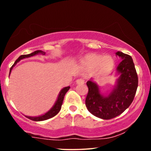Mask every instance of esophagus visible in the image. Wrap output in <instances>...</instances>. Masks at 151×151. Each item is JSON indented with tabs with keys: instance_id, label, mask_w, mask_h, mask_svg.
<instances>
[{
	"instance_id": "34e87169",
	"label": "esophagus",
	"mask_w": 151,
	"mask_h": 151,
	"mask_svg": "<svg viewBox=\"0 0 151 151\" xmlns=\"http://www.w3.org/2000/svg\"><path fill=\"white\" fill-rule=\"evenodd\" d=\"M84 82L85 80L83 79H77V81H76L77 84H82V83H84Z\"/></svg>"
}]
</instances>
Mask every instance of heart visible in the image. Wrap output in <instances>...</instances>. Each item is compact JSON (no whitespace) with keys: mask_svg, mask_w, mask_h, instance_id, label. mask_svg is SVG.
<instances>
[{"mask_svg":"<svg viewBox=\"0 0 151 151\" xmlns=\"http://www.w3.org/2000/svg\"><path fill=\"white\" fill-rule=\"evenodd\" d=\"M82 64L88 68H95L101 73L110 71L114 66V60L111 57L97 54H90L82 60Z\"/></svg>","mask_w":151,"mask_h":151,"instance_id":"obj_1","label":"heart"}]
</instances>
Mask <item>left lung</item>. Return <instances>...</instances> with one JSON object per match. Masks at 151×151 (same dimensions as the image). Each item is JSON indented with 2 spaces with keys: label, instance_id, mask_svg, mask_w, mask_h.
Wrapping results in <instances>:
<instances>
[{
  "label": "left lung",
  "instance_id": "1",
  "mask_svg": "<svg viewBox=\"0 0 151 151\" xmlns=\"http://www.w3.org/2000/svg\"><path fill=\"white\" fill-rule=\"evenodd\" d=\"M116 54L122 59L116 68L120 77L109 94H100L98 85L91 80L86 83L88 93L86 106L93 115L104 120L115 118L126 110L134 100L138 87V77L132 57L121 51Z\"/></svg>",
  "mask_w": 151,
  "mask_h": 151
}]
</instances>
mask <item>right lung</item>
Segmentation results:
<instances>
[{
	"mask_svg": "<svg viewBox=\"0 0 151 151\" xmlns=\"http://www.w3.org/2000/svg\"><path fill=\"white\" fill-rule=\"evenodd\" d=\"M38 53H42V54L45 55V52H44V51H41V50H37V51H34V52H33V53H29V54L22 55V56H20L17 59V60L15 61L14 65L11 67L10 70H9V74H10V72H11V71H12V69L13 68V67H14L15 65L19 61V60H22V59L28 58V57L33 56H35V55L38 54ZM70 86L65 87L61 90V91H60V92L58 95V99H57L56 102H55L54 105H53V107L51 108V109L49 111H47V113L43 114V115H42V116H37V117H30V116H26V117H27L28 118H29V119H30V120H32V121H45V120L49 119V118H52V117H53V116H56V114H58L59 111H60V109H61V106H62L63 102L65 95V93L67 92H68V90L70 89Z\"/></svg>",
	"mask_w": 151,
	"mask_h": 151,
	"instance_id": "right-lung-1",
	"label": "right lung"
}]
</instances>
